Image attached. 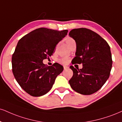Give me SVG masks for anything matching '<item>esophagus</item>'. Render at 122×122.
Listing matches in <instances>:
<instances>
[{"instance_id": "34e87169", "label": "esophagus", "mask_w": 122, "mask_h": 122, "mask_svg": "<svg viewBox=\"0 0 122 122\" xmlns=\"http://www.w3.org/2000/svg\"><path fill=\"white\" fill-rule=\"evenodd\" d=\"M64 70H66V69H68V67L66 66H64Z\"/></svg>"}]
</instances>
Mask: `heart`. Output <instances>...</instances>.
I'll use <instances>...</instances> for the list:
<instances>
[{
    "label": "heart",
    "mask_w": 122,
    "mask_h": 122,
    "mask_svg": "<svg viewBox=\"0 0 122 122\" xmlns=\"http://www.w3.org/2000/svg\"><path fill=\"white\" fill-rule=\"evenodd\" d=\"M65 41L69 47L71 46V45H72L73 43L76 42L75 40H74V39H72V38H71V37H67L66 39H65ZM69 59L68 58H67V57H64V58H61V59L60 60V62L61 63H62V64H67V63L69 62Z\"/></svg>",
    "instance_id": "heart-1"
}]
</instances>
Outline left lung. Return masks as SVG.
Listing matches in <instances>:
<instances>
[{
	"mask_svg": "<svg viewBox=\"0 0 122 122\" xmlns=\"http://www.w3.org/2000/svg\"><path fill=\"white\" fill-rule=\"evenodd\" d=\"M69 35L77 45L72 64L83 66L80 70L70 66L73 76L69 82L77 93L92 94L99 90L109 78L112 64L110 47L103 38L89 29H73Z\"/></svg>",
	"mask_w": 122,
	"mask_h": 122,
	"instance_id": "8db88e82",
	"label": "left lung"
}]
</instances>
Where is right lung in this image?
Wrapping results in <instances>:
<instances>
[{"mask_svg":"<svg viewBox=\"0 0 122 122\" xmlns=\"http://www.w3.org/2000/svg\"><path fill=\"white\" fill-rule=\"evenodd\" d=\"M67 32L40 28L26 35L17 42L12 57V72L17 83L29 95H45L63 71L64 67L58 63L48 66L42 61L55 52L56 46Z\"/></svg>","mask_w":122,"mask_h":122,"instance_id":"obj_1","label":"right lung"}]
</instances>
